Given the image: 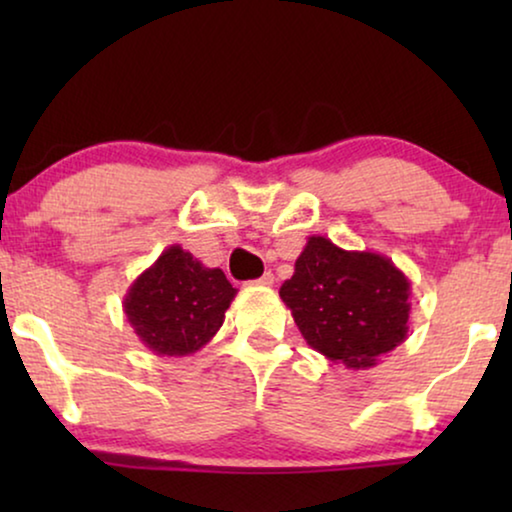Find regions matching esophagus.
<instances>
[{"label":"esophagus","mask_w":512,"mask_h":512,"mask_svg":"<svg viewBox=\"0 0 512 512\" xmlns=\"http://www.w3.org/2000/svg\"><path fill=\"white\" fill-rule=\"evenodd\" d=\"M256 284H261V286H272V284H275V275H272V272H265V275H263L261 279H256Z\"/></svg>","instance_id":"esophagus-1"}]
</instances>
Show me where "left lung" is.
<instances>
[{"label": "left lung", "mask_w": 512, "mask_h": 512, "mask_svg": "<svg viewBox=\"0 0 512 512\" xmlns=\"http://www.w3.org/2000/svg\"><path fill=\"white\" fill-rule=\"evenodd\" d=\"M279 296L307 345L347 368H373L408 338L410 279L377 251L307 237Z\"/></svg>", "instance_id": "left-lung-1"}]
</instances>
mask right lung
<instances>
[{"mask_svg": "<svg viewBox=\"0 0 512 512\" xmlns=\"http://www.w3.org/2000/svg\"><path fill=\"white\" fill-rule=\"evenodd\" d=\"M237 296L223 270L207 268L179 244L167 247L130 284L123 312L156 356H191L219 333Z\"/></svg>", "mask_w": 512, "mask_h": 512, "instance_id": "add662e5", "label": "right lung"}]
</instances>
